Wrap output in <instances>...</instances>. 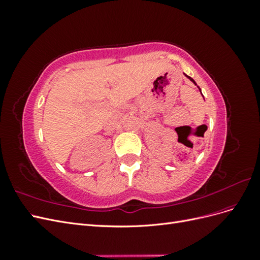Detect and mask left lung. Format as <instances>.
<instances>
[{"instance_id": "1", "label": "left lung", "mask_w": 260, "mask_h": 260, "mask_svg": "<svg viewBox=\"0 0 260 260\" xmlns=\"http://www.w3.org/2000/svg\"><path fill=\"white\" fill-rule=\"evenodd\" d=\"M184 75H185V74H184ZM185 77H186V78H187V79H190V80H191V81H192V82H193V83H194V84H195V85H198V84H196V82H195V81H194V80H193V79H192V78H191V77H190V76H187V75H185ZM198 88H199V86H198ZM199 89H200V88H199ZM200 92H201V93H202V91H201V89H200ZM202 95H203V94H202ZM206 130H207V125H205V130H204V132H205V131H206ZM204 132H203V133H202V135H203V136H204Z\"/></svg>"}]
</instances>
